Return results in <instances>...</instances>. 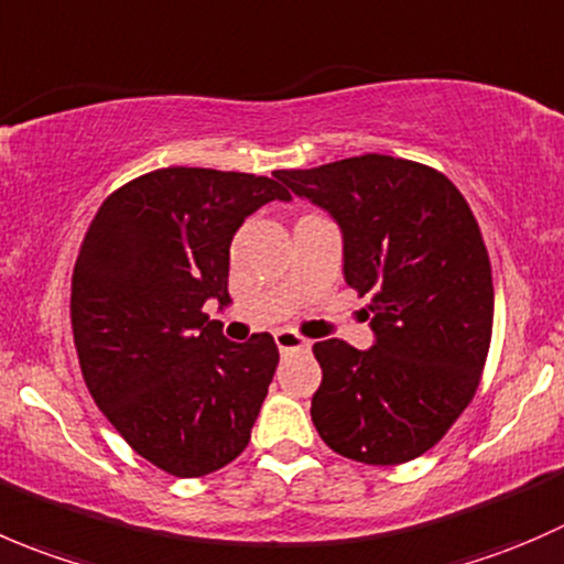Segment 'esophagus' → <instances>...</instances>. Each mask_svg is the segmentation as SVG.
I'll return each instance as SVG.
<instances>
[{
    "instance_id": "esophagus-1",
    "label": "esophagus",
    "mask_w": 564,
    "mask_h": 564,
    "mask_svg": "<svg viewBox=\"0 0 564 564\" xmlns=\"http://www.w3.org/2000/svg\"><path fill=\"white\" fill-rule=\"evenodd\" d=\"M274 339H276V348L280 350H306L312 345L310 339L301 337V334H295V332H290V328H280V332L274 334Z\"/></svg>"
}]
</instances>
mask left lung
<instances>
[{"label":"left lung","instance_id":"8db88e82","mask_svg":"<svg viewBox=\"0 0 564 564\" xmlns=\"http://www.w3.org/2000/svg\"><path fill=\"white\" fill-rule=\"evenodd\" d=\"M276 181L328 210L345 282L370 293L372 348L312 345L317 433L359 464L420 458L471 403L490 348L494 282L469 203L442 172L378 153L280 170Z\"/></svg>","mask_w":564,"mask_h":564}]
</instances>
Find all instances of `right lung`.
I'll return each instance as SVG.
<instances>
[{"label": "right lung", "mask_w": 564, "mask_h": 564, "mask_svg": "<svg viewBox=\"0 0 564 564\" xmlns=\"http://www.w3.org/2000/svg\"><path fill=\"white\" fill-rule=\"evenodd\" d=\"M290 199L274 177L166 166L104 199L76 258L70 326L82 376L115 431L161 471L203 477L247 449L280 365L271 334L230 343V243Z\"/></svg>", "instance_id": "right-lung-1"}]
</instances>
